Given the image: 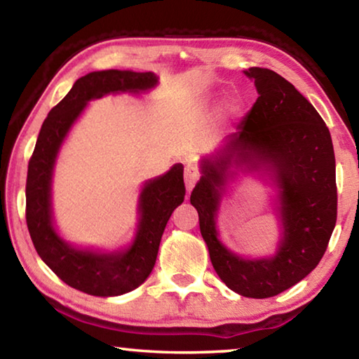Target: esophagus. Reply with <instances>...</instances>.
I'll return each instance as SVG.
<instances>
[{
	"mask_svg": "<svg viewBox=\"0 0 359 359\" xmlns=\"http://www.w3.org/2000/svg\"><path fill=\"white\" fill-rule=\"evenodd\" d=\"M199 179V171L198 168L193 165V163H188V165L185 166V187L187 190L190 191L191 188L194 187V184H196Z\"/></svg>",
	"mask_w": 359,
	"mask_h": 359,
	"instance_id": "esophagus-1",
	"label": "esophagus"
}]
</instances>
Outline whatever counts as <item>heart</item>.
I'll list each match as a JSON object with an SVG mask.
<instances>
[{
    "instance_id": "obj_1",
    "label": "heart",
    "mask_w": 359,
    "mask_h": 359,
    "mask_svg": "<svg viewBox=\"0 0 359 359\" xmlns=\"http://www.w3.org/2000/svg\"><path fill=\"white\" fill-rule=\"evenodd\" d=\"M218 104H220V98H218L217 95H208L204 96V98L199 101V112H201L203 115H212L215 111ZM239 111V106L238 102H229L228 104V112L229 114H238Z\"/></svg>"
}]
</instances>
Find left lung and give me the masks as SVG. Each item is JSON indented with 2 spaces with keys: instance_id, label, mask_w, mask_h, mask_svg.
Instances as JSON below:
<instances>
[{
  "instance_id": "8db88e82",
  "label": "left lung",
  "mask_w": 359,
  "mask_h": 359,
  "mask_svg": "<svg viewBox=\"0 0 359 359\" xmlns=\"http://www.w3.org/2000/svg\"><path fill=\"white\" fill-rule=\"evenodd\" d=\"M258 100L238 131L201 158V179L190 203L218 277L234 293L255 299L276 296L317 267L336 226V158L323 118L287 79L248 68ZM241 173H255L276 188L281 228L276 252L245 259L224 246L216 218L227 187Z\"/></svg>"
}]
</instances>
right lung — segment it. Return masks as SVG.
<instances>
[{
  "label": "right lung",
  "mask_w": 359,
  "mask_h": 359,
  "mask_svg": "<svg viewBox=\"0 0 359 359\" xmlns=\"http://www.w3.org/2000/svg\"><path fill=\"white\" fill-rule=\"evenodd\" d=\"M158 83L155 72L106 69L77 79L69 93L48 112L28 163L27 224L41 259L82 293L120 296L142 285L154 269L163 231L174 209L184 203V166L180 163L144 182L137 199L135 238L118 250L76 247L60 236L53 220V169L69 131L90 101L107 95L147 93Z\"/></svg>",
  "instance_id": "obj_1"
}]
</instances>
